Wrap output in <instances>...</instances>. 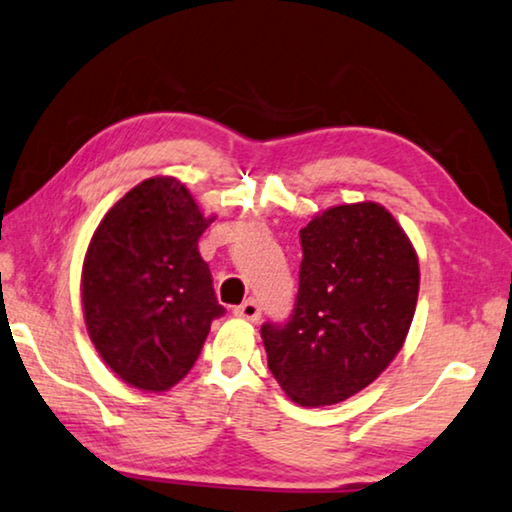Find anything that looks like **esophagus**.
Instances as JSON below:
<instances>
[{
    "label": "esophagus",
    "mask_w": 512,
    "mask_h": 512,
    "mask_svg": "<svg viewBox=\"0 0 512 512\" xmlns=\"http://www.w3.org/2000/svg\"><path fill=\"white\" fill-rule=\"evenodd\" d=\"M234 314L241 316V319L255 323V321H259V316H262V307H259L255 298H248L246 303H241L237 310H234Z\"/></svg>",
    "instance_id": "esophagus-1"
}]
</instances>
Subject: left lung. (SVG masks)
Wrapping results in <instances>:
<instances>
[{
  "label": "left lung",
  "mask_w": 512,
  "mask_h": 512,
  "mask_svg": "<svg viewBox=\"0 0 512 512\" xmlns=\"http://www.w3.org/2000/svg\"><path fill=\"white\" fill-rule=\"evenodd\" d=\"M294 314L266 321L273 378L307 408L371 385L401 351L419 296L415 248L378 202L330 207L300 230Z\"/></svg>",
  "instance_id": "left-lung-1"
}]
</instances>
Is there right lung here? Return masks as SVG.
Segmentation results:
<instances>
[{"instance_id": "1", "label": "right lung", "mask_w": 512, "mask_h": 512, "mask_svg": "<svg viewBox=\"0 0 512 512\" xmlns=\"http://www.w3.org/2000/svg\"><path fill=\"white\" fill-rule=\"evenodd\" d=\"M205 216L175 177L127 191L97 225L81 269L88 337L118 378L164 392L191 371L218 305L198 239Z\"/></svg>"}]
</instances>
